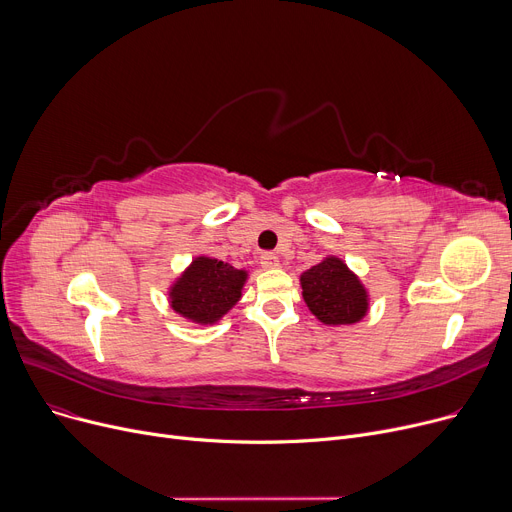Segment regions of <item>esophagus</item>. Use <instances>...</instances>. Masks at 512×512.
<instances>
[{"mask_svg": "<svg viewBox=\"0 0 512 512\" xmlns=\"http://www.w3.org/2000/svg\"><path fill=\"white\" fill-rule=\"evenodd\" d=\"M260 264H262L264 268H277V266H279V256H277L275 252H262Z\"/></svg>", "mask_w": 512, "mask_h": 512, "instance_id": "1", "label": "esophagus"}]
</instances>
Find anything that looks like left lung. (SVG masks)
<instances>
[{
	"label": "left lung",
	"instance_id": "obj_1",
	"mask_svg": "<svg viewBox=\"0 0 512 512\" xmlns=\"http://www.w3.org/2000/svg\"><path fill=\"white\" fill-rule=\"evenodd\" d=\"M304 302L328 326L355 324L368 312V291L347 264L328 256L299 277Z\"/></svg>",
	"mask_w": 512,
	"mask_h": 512
}]
</instances>
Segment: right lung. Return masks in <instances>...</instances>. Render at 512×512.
<instances>
[{"mask_svg": "<svg viewBox=\"0 0 512 512\" xmlns=\"http://www.w3.org/2000/svg\"><path fill=\"white\" fill-rule=\"evenodd\" d=\"M246 279V270L217 258L198 256L171 285V308L192 322L215 324L239 302Z\"/></svg>", "mask_w": 512, "mask_h": 512, "instance_id": "1", "label": "right lung"}]
</instances>
